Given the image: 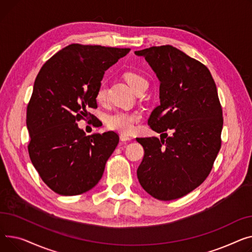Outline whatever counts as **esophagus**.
<instances>
[{
    "mask_svg": "<svg viewBox=\"0 0 252 252\" xmlns=\"http://www.w3.org/2000/svg\"><path fill=\"white\" fill-rule=\"evenodd\" d=\"M120 139H121V141H130L132 138L131 137H129V136H126V135H121L120 136Z\"/></svg>",
    "mask_w": 252,
    "mask_h": 252,
    "instance_id": "obj_1",
    "label": "esophagus"
}]
</instances>
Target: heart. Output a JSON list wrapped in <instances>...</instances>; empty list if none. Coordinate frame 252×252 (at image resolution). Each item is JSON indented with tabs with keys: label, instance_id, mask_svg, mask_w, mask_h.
Listing matches in <instances>:
<instances>
[{
	"label": "heart",
	"instance_id": "heart-1",
	"mask_svg": "<svg viewBox=\"0 0 252 252\" xmlns=\"http://www.w3.org/2000/svg\"><path fill=\"white\" fill-rule=\"evenodd\" d=\"M126 82L133 91L137 93L143 86H147L146 79L135 72H126L124 74ZM95 99L102 103L107 99V86L101 82L95 93ZM141 116L135 112L118 111L106 117V124L110 130L119 132L121 134H130L135 129V125L140 121Z\"/></svg>",
	"mask_w": 252,
	"mask_h": 252
}]
</instances>
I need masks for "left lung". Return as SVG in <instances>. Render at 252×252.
Returning <instances> with one entry per match:
<instances>
[{
  "label": "left lung",
  "mask_w": 252,
  "mask_h": 252,
  "mask_svg": "<svg viewBox=\"0 0 252 252\" xmlns=\"http://www.w3.org/2000/svg\"><path fill=\"white\" fill-rule=\"evenodd\" d=\"M135 54L160 81V103L147 124L161 133L160 139L136 138L144 150L137 178L158 200L180 198L208 178L220 149L223 111L217 86L202 63L169 44ZM167 129L172 131L171 137Z\"/></svg>",
  "instance_id": "8db88e82"
}]
</instances>
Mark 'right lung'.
I'll return each instance as SVG.
<instances>
[{
  "mask_svg": "<svg viewBox=\"0 0 252 252\" xmlns=\"http://www.w3.org/2000/svg\"><path fill=\"white\" fill-rule=\"evenodd\" d=\"M130 49L72 43L42 65L27 105L28 154L41 180L60 195L94 188L119 143L114 131L85 135L76 124L96 109L105 71Z\"/></svg>",
  "mask_w": 252,
  "mask_h": 252,
  "instance_id": "add662e5",
  "label": "right lung"
}]
</instances>
